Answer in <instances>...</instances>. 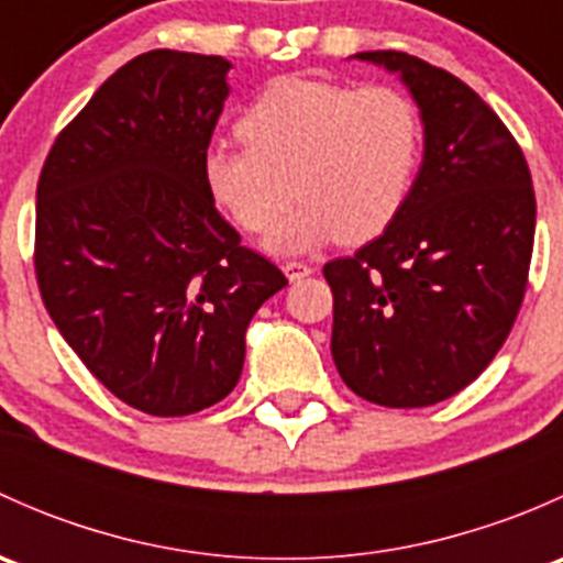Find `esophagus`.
I'll return each instance as SVG.
<instances>
[{"label":"esophagus","mask_w":563,"mask_h":563,"mask_svg":"<svg viewBox=\"0 0 563 563\" xmlns=\"http://www.w3.org/2000/svg\"><path fill=\"white\" fill-rule=\"evenodd\" d=\"M283 272H286V277L288 280H302V277H308L310 272V266L305 264V261H286V264H283Z\"/></svg>","instance_id":"34e87169"}]
</instances>
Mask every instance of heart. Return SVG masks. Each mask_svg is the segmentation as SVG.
I'll use <instances>...</instances> for the list:
<instances>
[{
  "instance_id": "heart-1",
  "label": "heart",
  "mask_w": 563,
  "mask_h": 563,
  "mask_svg": "<svg viewBox=\"0 0 563 563\" xmlns=\"http://www.w3.org/2000/svg\"><path fill=\"white\" fill-rule=\"evenodd\" d=\"M240 133L247 146H212L203 157L207 190L247 234L272 231L297 192L302 203L269 236L280 253L382 234L422 150L417 106L384 84L283 78L253 100Z\"/></svg>"
}]
</instances>
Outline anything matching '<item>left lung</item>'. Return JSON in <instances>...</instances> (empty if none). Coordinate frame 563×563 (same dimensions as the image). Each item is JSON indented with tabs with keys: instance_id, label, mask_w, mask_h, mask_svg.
Here are the masks:
<instances>
[{
	"instance_id": "8db88e82",
	"label": "left lung",
	"mask_w": 563,
	"mask_h": 563,
	"mask_svg": "<svg viewBox=\"0 0 563 563\" xmlns=\"http://www.w3.org/2000/svg\"><path fill=\"white\" fill-rule=\"evenodd\" d=\"M356 59L406 84L424 157L384 234L323 264L332 360L365 400L433 406L490 365L518 318L537 225L531 172L507 124L452 73L402 51Z\"/></svg>"
}]
</instances>
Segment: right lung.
Listing matches in <instances>:
<instances>
[{
    "instance_id": "obj_1",
    "label": "right lung",
    "mask_w": 563,
    "mask_h": 563,
    "mask_svg": "<svg viewBox=\"0 0 563 563\" xmlns=\"http://www.w3.org/2000/svg\"><path fill=\"white\" fill-rule=\"evenodd\" d=\"M231 62L146 51L56 135L37 181L45 310L103 387L152 417L223 400L286 275L220 218L203 157Z\"/></svg>"
}]
</instances>
